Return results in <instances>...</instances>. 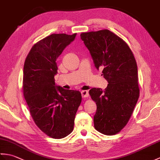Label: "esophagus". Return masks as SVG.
Returning <instances> with one entry per match:
<instances>
[{
    "label": "esophagus",
    "instance_id": "34e87169",
    "mask_svg": "<svg viewBox=\"0 0 160 160\" xmlns=\"http://www.w3.org/2000/svg\"><path fill=\"white\" fill-rule=\"evenodd\" d=\"M81 94H82V97L83 98H87L89 97V92H88V91H82V92H81Z\"/></svg>",
    "mask_w": 160,
    "mask_h": 160
}]
</instances>
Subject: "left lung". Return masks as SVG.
<instances>
[{"label": "left lung", "instance_id": "left-lung-1", "mask_svg": "<svg viewBox=\"0 0 160 160\" xmlns=\"http://www.w3.org/2000/svg\"><path fill=\"white\" fill-rule=\"evenodd\" d=\"M80 38L108 83L104 91H89L97 105L94 127L104 135L117 134L128 123L140 96L136 60L127 42L109 30L82 33Z\"/></svg>", "mask_w": 160, "mask_h": 160}]
</instances>
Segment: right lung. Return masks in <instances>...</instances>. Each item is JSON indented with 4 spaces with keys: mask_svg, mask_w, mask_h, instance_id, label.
Wrapping results in <instances>:
<instances>
[{
    "mask_svg": "<svg viewBox=\"0 0 160 160\" xmlns=\"http://www.w3.org/2000/svg\"><path fill=\"white\" fill-rule=\"evenodd\" d=\"M76 33H53L33 45L23 70L22 90L32 117L40 130L61 139L73 130L74 120L82 101L80 91L56 86V60L73 41Z\"/></svg>",
    "mask_w": 160,
    "mask_h": 160,
    "instance_id": "obj_1",
    "label": "right lung"
}]
</instances>
